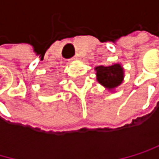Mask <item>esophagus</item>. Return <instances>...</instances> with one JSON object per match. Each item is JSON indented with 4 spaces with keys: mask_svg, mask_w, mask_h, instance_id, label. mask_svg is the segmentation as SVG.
<instances>
[{
    "mask_svg": "<svg viewBox=\"0 0 159 159\" xmlns=\"http://www.w3.org/2000/svg\"><path fill=\"white\" fill-rule=\"evenodd\" d=\"M76 60H78V57H77V56H74L73 58L70 59V61H76Z\"/></svg>",
    "mask_w": 159,
    "mask_h": 159,
    "instance_id": "obj_1",
    "label": "esophagus"
}]
</instances>
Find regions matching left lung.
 Masks as SVG:
<instances>
[{
	"instance_id": "8db88e82",
	"label": "left lung",
	"mask_w": 159,
	"mask_h": 159,
	"mask_svg": "<svg viewBox=\"0 0 159 159\" xmlns=\"http://www.w3.org/2000/svg\"><path fill=\"white\" fill-rule=\"evenodd\" d=\"M96 70V80L107 89L113 91L124 80V69L121 64L116 63L111 66H98Z\"/></svg>"
}]
</instances>
